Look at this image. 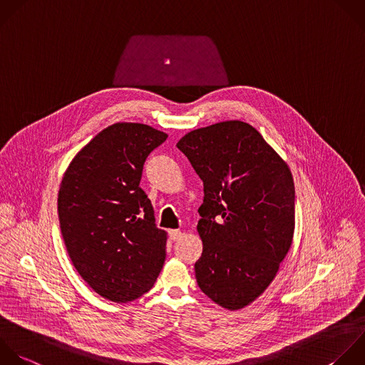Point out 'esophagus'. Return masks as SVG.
I'll list each match as a JSON object with an SVG mask.
<instances>
[{
    "label": "esophagus",
    "instance_id": "esophagus-1",
    "mask_svg": "<svg viewBox=\"0 0 365 365\" xmlns=\"http://www.w3.org/2000/svg\"><path fill=\"white\" fill-rule=\"evenodd\" d=\"M168 235H170V240H171V241H177V240H180V238H181L182 232H181L180 230H170Z\"/></svg>",
    "mask_w": 365,
    "mask_h": 365
}]
</instances>
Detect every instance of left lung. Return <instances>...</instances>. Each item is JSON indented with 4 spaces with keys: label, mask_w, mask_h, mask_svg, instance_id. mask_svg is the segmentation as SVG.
Instances as JSON below:
<instances>
[{
    "label": "left lung",
    "mask_w": 365,
    "mask_h": 365,
    "mask_svg": "<svg viewBox=\"0 0 365 365\" xmlns=\"http://www.w3.org/2000/svg\"><path fill=\"white\" fill-rule=\"evenodd\" d=\"M177 147L202 180L195 262L201 291L240 309L274 279L294 235L295 190L284 160L242 121H224L184 135Z\"/></svg>",
    "instance_id": "obj_1"
}]
</instances>
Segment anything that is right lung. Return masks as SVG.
Returning <instances> with one entry per match:
<instances>
[{
  "label": "right lung",
  "instance_id": "right-lung-1",
  "mask_svg": "<svg viewBox=\"0 0 365 365\" xmlns=\"http://www.w3.org/2000/svg\"><path fill=\"white\" fill-rule=\"evenodd\" d=\"M167 137L145 124L117 123L97 134L63 177L58 218L68 255L110 301L140 298L164 265L167 234L140 181L147 157Z\"/></svg>",
  "mask_w": 365,
  "mask_h": 365
}]
</instances>
